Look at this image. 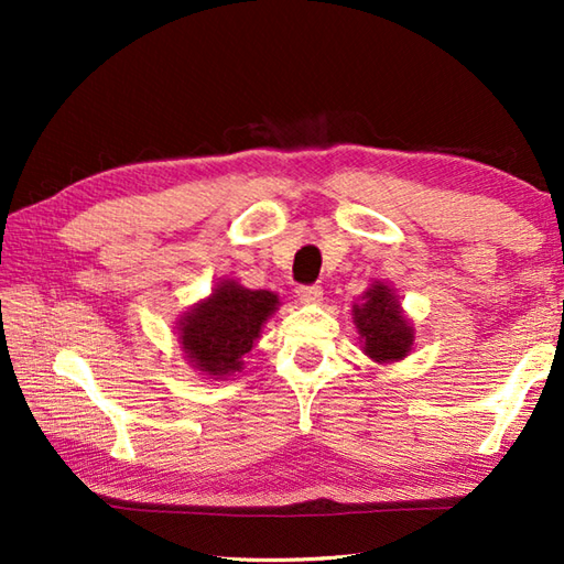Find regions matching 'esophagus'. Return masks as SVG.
I'll return each instance as SVG.
<instances>
[{
    "label": "esophagus",
    "instance_id": "1",
    "mask_svg": "<svg viewBox=\"0 0 564 564\" xmlns=\"http://www.w3.org/2000/svg\"><path fill=\"white\" fill-rule=\"evenodd\" d=\"M295 293H297V297H301V303H307V305L322 301V289H319V285H301V289H297Z\"/></svg>",
    "mask_w": 564,
    "mask_h": 564
}]
</instances>
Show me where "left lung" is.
<instances>
[{
    "label": "left lung",
    "instance_id": "1",
    "mask_svg": "<svg viewBox=\"0 0 564 564\" xmlns=\"http://www.w3.org/2000/svg\"><path fill=\"white\" fill-rule=\"evenodd\" d=\"M354 322L366 354L376 361H398L410 354L414 334L388 285L378 283L366 293V303L354 307Z\"/></svg>",
    "mask_w": 564,
    "mask_h": 564
}]
</instances>
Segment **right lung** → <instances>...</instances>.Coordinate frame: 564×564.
Wrapping results in <instances>:
<instances>
[{
  "label": "right lung",
  "instance_id": "1",
  "mask_svg": "<svg viewBox=\"0 0 564 564\" xmlns=\"http://www.w3.org/2000/svg\"><path fill=\"white\" fill-rule=\"evenodd\" d=\"M279 305L271 291H249L235 281L220 283L206 303L191 310L178 325L188 361L208 376L242 368V356L254 346L259 329Z\"/></svg>",
  "mask_w": 564,
  "mask_h": 564
}]
</instances>
